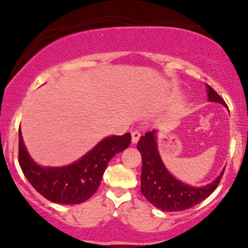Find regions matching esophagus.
Returning <instances> with one entry per match:
<instances>
[{
  "label": "esophagus",
  "mask_w": 248,
  "mask_h": 248,
  "mask_svg": "<svg viewBox=\"0 0 248 248\" xmlns=\"http://www.w3.org/2000/svg\"><path fill=\"white\" fill-rule=\"evenodd\" d=\"M140 136H141V134H140L139 131H133V132H132V142H133V144H136V142L139 140Z\"/></svg>",
  "instance_id": "1"
}]
</instances>
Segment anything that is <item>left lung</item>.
<instances>
[{"label": "left lung", "instance_id": "left-lung-1", "mask_svg": "<svg viewBox=\"0 0 248 248\" xmlns=\"http://www.w3.org/2000/svg\"><path fill=\"white\" fill-rule=\"evenodd\" d=\"M207 86V99L226 106L218 93ZM157 131L140 137L137 149L141 154V193L154 206L162 211H182L206 199L218 186L224 170L216 180L202 187H193L179 181L167 170L157 149Z\"/></svg>", "mask_w": 248, "mask_h": 248}]
</instances>
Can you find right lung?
Returning a JSON list of instances; mask_svg holds the SVG:
<instances>
[{
	"mask_svg": "<svg viewBox=\"0 0 248 248\" xmlns=\"http://www.w3.org/2000/svg\"><path fill=\"white\" fill-rule=\"evenodd\" d=\"M131 144V134L101 140L79 161L66 167H41L30 157L19 128V164L30 184L52 202L74 205L86 202L101 185L110 159Z\"/></svg>",
	"mask_w": 248,
	"mask_h": 248,
	"instance_id": "obj_1",
	"label": "right lung"
}]
</instances>
